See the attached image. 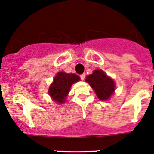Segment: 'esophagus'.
I'll return each instance as SVG.
<instances>
[{
	"label": "esophagus",
	"mask_w": 154,
	"mask_h": 154,
	"mask_svg": "<svg viewBox=\"0 0 154 154\" xmlns=\"http://www.w3.org/2000/svg\"><path fill=\"white\" fill-rule=\"evenodd\" d=\"M85 73H83V74L80 75V78H81L82 80H84V79H85Z\"/></svg>",
	"instance_id": "esophagus-1"
}]
</instances>
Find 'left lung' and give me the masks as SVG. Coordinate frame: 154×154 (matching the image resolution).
Returning <instances> with one entry per match:
<instances>
[{"mask_svg": "<svg viewBox=\"0 0 154 154\" xmlns=\"http://www.w3.org/2000/svg\"><path fill=\"white\" fill-rule=\"evenodd\" d=\"M85 81L89 82L93 90L101 100H107L115 90V83L111 78L102 70H95L87 76Z\"/></svg>", "mask_w": 154, "mask_h": 154, "instance_id": "8db88e82", "label": "left lung"}]
</instances>
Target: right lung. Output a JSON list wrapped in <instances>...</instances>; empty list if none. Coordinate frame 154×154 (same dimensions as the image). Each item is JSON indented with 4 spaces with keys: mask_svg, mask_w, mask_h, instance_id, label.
<instances>
[{
    "mask_svg": "<svg viewBox=\"0 0 154 154\" xmlns=\"http://www.w3.org/2000/svg\"><path fill=\"white\" fill-rule=\"evenodd\" d=\"M80 78L77 75L68 74L65 72H58L54 79L48 90V93L54 101L58 103H63L70 88L73 83L79 81Z\"/></svg>",
    "mask_w": 154,
    "mask_h": 154,
    "instance_id": "1",
    "label": "right lung"
}]
</instances>
